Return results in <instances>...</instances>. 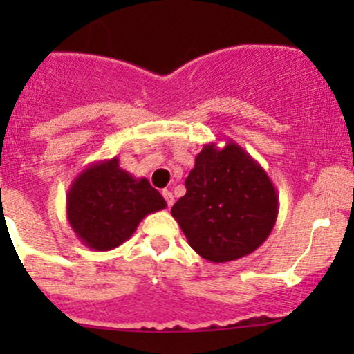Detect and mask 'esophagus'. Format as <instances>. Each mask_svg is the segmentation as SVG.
<instances>
[{
  "instance_id": "1",
  "label": "esophagus",
  "mask_w": 354,
  "mask_h": 354,
  "mask_svg": "<svg viewBox=\"0 0 354 354\" xmlns=\"http://www.w3.org/2000/svg\"><path fill=\"white\" fill-rule=\"evenodd\" d=\"M163 196L166 200V205H168V208H171L173 203H174V198H173V193L169 189H163Z\"/></svg>"
}]
</instances>
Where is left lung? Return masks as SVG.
I'll use <instances>...</instances> for the list:
<instances>
[{
    "mask_svg": "<svg viewBox=\"0 0 354 354\" xmlns=\"http://www.w3.org/2000/svg\"><path fill=\"white\" fill-rule=\"evenodd\" d=\"M174 203L173 218L189 246L211 263L253 253L273 230L278 193L268 173L238 143L203 146Z\"/></svg>",
    "mask_w": 354,
    "mask_h": 354,
    "instance_id": "1",
    "label": "left lung"
}]
</instances>
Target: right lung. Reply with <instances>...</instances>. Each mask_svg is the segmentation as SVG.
<instances>
[{
	"instance_id": "obj_1",
	"label": "right lung",
	"mask_w": 354,
	"mask_h": 354,
	"mask_svg": "<svg viewBox=\"0 0 354 354\" xmlns=\"http://www.w3.org/2000/svg\"><path fill=\"white\" fill-rule=\"evenodd\" d=\"M166 201L146 178L120 168V160L96 161L71 183L66 216L83 245L109 251L135 233L141 219L165 209Z\"/></svg>"
}]
</instances>
